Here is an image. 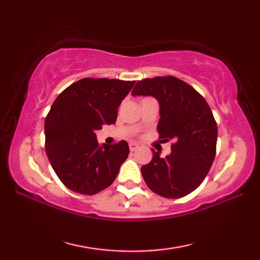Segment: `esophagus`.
<instances>
[{
	"label": "esophagus",
	"mask_w": 260,
	"mask_h": 260,
	"mask_svg": "<svg viewBox=\"0 0 260 260\" xmlns=\"http://www.w3.org/2000/svg\"><path fill=\"white\" fill-rule=\"evenodd\" d=\"M140 147V145L137 144V143H135V142H132V143H129V150L132 151V152H134V151H136L137 148Z\"/></svg>",
	"instance_id": "1"
}]
</instances>
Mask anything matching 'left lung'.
Returning <instances> with one entry per match:
<instances>
[{
    "label": "left lung",
    "mask_w": 260,
    "mask_h": 260,
    "mask_svg": "<svg viewBox=\"0 0 260 260\" xmlns=\"http://www.w3.org/2000/svg\"><path fill=\"white\" fill-rule=\"evenodd\" d=\"M132 96L156 99L159 137L174 142L172 152L165 157L152 148V161L141 169L145 183L164 198L189 194L202 183L215 156L218 127L206 99L172 76L141 80Z\"/></svg>",
    "instance_id": "left-lung-1"
}]
</instances>
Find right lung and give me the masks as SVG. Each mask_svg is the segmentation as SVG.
Instances as JSON below:
<instances>
[{
    "instance_id": "1",
    "label": "right lung",
    "mask_w": 260,
    "mask_h": 260,
    "mask_svg": "<svg viewBox=\"0 0 260 260\" xmlns=\"http://www.w3.org/2000/svg\"><path fill=\"white\" fill-rule=\"evenodd\" d=\"M135 81L84 78L60 93L45 123L46 152L60 181L92 196L115 181L128 156L126 141L99 144L95 132L115 124L121 101Z\"/></svg>"
}]
</instances>
